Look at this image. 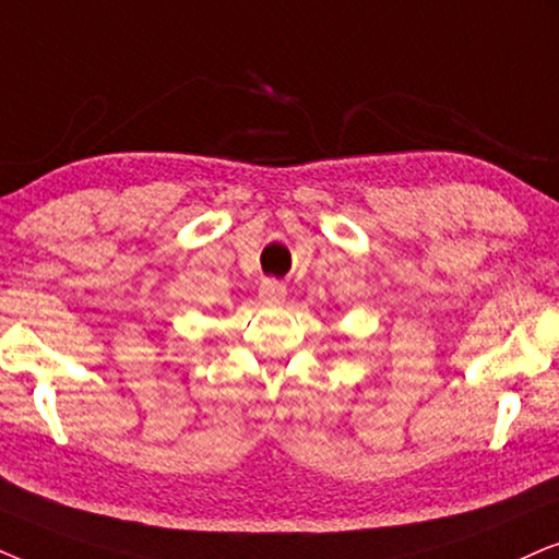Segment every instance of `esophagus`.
I'll use <instances>...</instances> for the list:
<instances>
[{"instance_id": "esophagus-1", "label": "esophagus", "mask_w": 559, "mask_h": 559, "mask_svg": "<svg viewBox=\"0 0 559 559\" xmlns=\"http://www.w3.org/2000/svg\"><path fill=\"white\" fill-rule=\"evenodd\" d=\"M258 296L265 304H281L286 299V286L281 284V281H275V278H265L263 284H260Z\"/></svg>"}]
</instances>
